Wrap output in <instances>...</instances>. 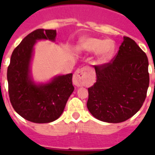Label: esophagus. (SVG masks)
I'll return each mask as SVG.
<instances>
[{"instance_id": "obj_1", "label": "esophagus", "mask_w": 155, "mask_h": 155, "mask_svg": "<svg viewBox=\"0 0 155 155\" xmlns=\"http://www.w3.org/2000/svg\"><path fill=\"white\" fill-rule=\"evenodd\" d=\"M89 71L90 68H87V67H84V68L77 70L76 72L74 73V84L78 87L84 85L87 79Z\"/></svg>"}]
</instances>
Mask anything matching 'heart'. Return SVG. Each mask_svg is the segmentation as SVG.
I'll return each mask as SVG.
<instances>
[{"instance_id": "b5f03b06", "label": "heart", "mask_w": 155, "mask_h": 155, "mask_svg": "<svg viewBox=\"0 0 155 155\" xmlns=\"http://www.w3.org/2000/svg\"><path fill=\"white\" fill-rule=\"evenodd\" d=\"M79 50L94 53L96 52L98 60L101 63H106L113 57L115 53L114 42L111 39L102 40L98 38L84 37L79 42Z\"/></svg>"}]
</instances>
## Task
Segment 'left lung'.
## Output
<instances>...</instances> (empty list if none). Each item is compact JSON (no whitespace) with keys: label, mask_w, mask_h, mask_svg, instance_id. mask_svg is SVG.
Listing matches in <instances>:
<instances>
[{"label":"left lung","mask_w":155,"mask_h":155,"mask_svg":"<svg viewBox=\"0 0 155 155\" xmlns=\"http://www.w3.org/2000/svg\"><path fill=\"white\" fill-rule=\"evenodd\" d=\"M94 68L96 82L87 89L91 115L117 124L136 114L147 96L149 73L147 55L135 41L124 36L113 62Z\"/></svg>","instance_id":"obj_1"}]
</instances>
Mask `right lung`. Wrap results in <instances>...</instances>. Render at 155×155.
I'll use <instances>...</instances> for the list:
<instances>
[{
  "label": "right lung",
  "instance_id": "1",
  "mask_svg": "<svg viewBox=\"0 0 155 155\" xmlns=\"http://www.w3.org/2000/svg\"><path fill=\"white\" fill-rule=\"evenodd\" d=\"M57 31L36 29L25 36L14 50L8 68L11 103L21 117L35 124H47L61 116L74 90L72 74L54 77L45 84H36L31 76V58L37 40L54 42Z\"/></svg>",
  "mask_w": 155,
  "mask_h": 155
}]
</instances>
